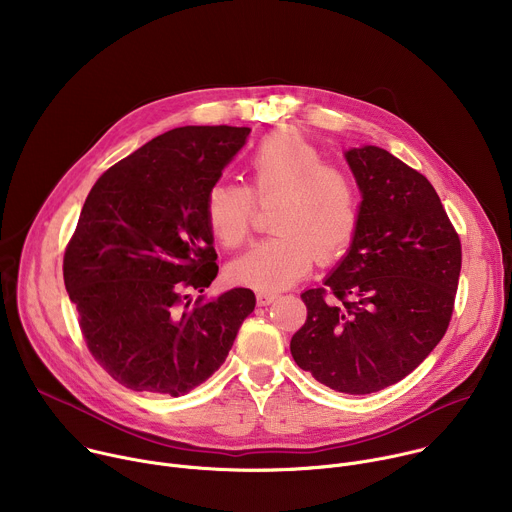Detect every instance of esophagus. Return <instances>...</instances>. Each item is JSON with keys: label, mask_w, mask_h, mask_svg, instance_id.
Masks as SVG:
<instances>
[{"label": "esophagus", "mask_w": 512, "mask_h": 512, "mask_svg": "<svg viewBox=\"0 0 512 512\" xmlns=\"http://www.w3.org/2000/svg\"><path fill=\"white\" fill-rule=\"evenodd\" d=\"M277 300V294L275 291H267V289H259L257 291V304L259 306H269L271 302Z\"/></svg>", "instance_id": "esophagus-1"}]
</instances>
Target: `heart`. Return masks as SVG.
Masks as SVG:
<instances>
[{"mask_svg": "<svg viewBox=\"0 0 512 512\" xmlns=\"http://www.w3.org/2000/svg\"><path fill=\"white\" fill-rule=\"evenodd\" d=\"M249 188L214 182L204 198L210 233L225 247L243 245L251 233L257 202L277 198L271 227L275 235L255 243L231 263V275L257 289H283L314 265L336 261L352 243L360 206L354 176L326 164L324 152L296 129H275L247 156Z\"/></svg>", "mask_w": 512, "mask_h": 512, "instance_id": "heart-1", "label": "heart"}]
</instances>
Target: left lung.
Listing matches in <instances>:
<instances>
[{
    "mask_svg": "<svg viewBox=\"0 0 512 512\" xmlns=\"http://www.w3.org/2000/svg\"><path fill=\"white\" fill-rule=\"evenodd\" d=\"M362 194L348 253L302 300L291 356L348 395H369L415 371L450 326L462 269L460 237L417 170L377 145L344 154Z\"/></svg>",
    "mask_w": 512,
    "mask_h": 512,
    "instance_id": "obj_1",
    "label": "left lung"
}]
</instances>
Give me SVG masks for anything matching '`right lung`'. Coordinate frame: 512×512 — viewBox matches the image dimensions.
I'll return each instance as SVG.
<instances>
[{"label": "right lung", "instance_id": "right-lung-1", "mask_svg": "<svg viewBox=\"0 0 512 512\" xmlns=\"http://www.w3.org/2000/svg\"><path fill=\"white\" fill-rule=\"evenodd\" d=\"M249 127L166 131L91 188L64 251V285L101 367L131 391L180 397L225 362L255 308L247 287L198 298L218 273L204 198Z\"/></svg>", "mask_w": 512, "mask_h": 512}]
</instances>
